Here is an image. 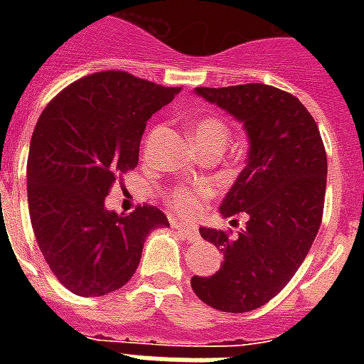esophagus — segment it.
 <instances>
[{
	"label": "esophagus",
	"mask_w": 364,
	"mask_h": 364,
	"mask_svg": "<svg viewBox=\"0 0 364 364\" xmlns=\"http://www.w3.org/2000/svg\"><path fill=\"white\" fill-rule=\"evenodd\" d=\"M173 228L179 232L183 240H197L198 230L195 226H187V224H173Z\"/></svg>",
	"instance_id": "esophagus-1"
}]
</instances>
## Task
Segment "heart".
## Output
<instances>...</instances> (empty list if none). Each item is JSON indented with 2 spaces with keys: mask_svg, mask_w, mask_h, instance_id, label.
<instances>
[{
  "mask_svg": "<svg viewBox=\"0 0 364 364\" xmlns=\"http://www.w3.org/2000/svg\"><path fill=\"white\" fill-rule=\"evenodd\" d=\"M228 127L216 117H205L200 119L193 128V138L197 146L203 144H214L220 146L224 150V146L228 144ZM216 197V187L213 183L200 181L195 185H187V187H173L167 191V205L169 208H173L175 213L191 216L200 210V206L206 200Z\"/></svg>",
  "mask_w": 364,
  "mask_h": 364,
  "instance_id": "heart-1",
  "label": "heart"
}]
</instances>
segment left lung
<instances>
[{"label": "left lung", "instance_id": "8db88e82", "mask_svg": "<svg viewBox=\"0 0 364 364\" xmlns=\"http://www.w3.org/2000/svg\"><path fill=\"white\" fill-rule=\"evenodd\" d=\"M197 93L244 122L250 158L220 206L226 218L247 214L245 228L237 236L200 228L224 263L210 277L195 274L191 287L216 310L252 312L289 284L312 247L326 198V148L312 114L289 91L244 83Z\"/></svg>", "mask_w": 364, "mask_h": 364}]
</instances>
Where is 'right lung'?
Returning a JSON list of instances; mask_svg holds the SVG:
<instances>
[{
    "label": "right lung",
    "mask_w": 364,
    "mask_h": 364,
    "mask_svg": "<svg viewBox=\"0 0 364 364\" xmlns=\"http://www.w3.org/2000/svg\"><path fill=\"white\" fill-rule=\"evenodd\" d=\"M179 91L122 70L97 72L70 83L38 117L27 161L31 224L54 277L77 296L124 287L146 236L169 226L158 206L117 214L105 197L138 166L146 122Z\"/></svg>",
    "instance_id": "obj_1"
}]
</instances>
